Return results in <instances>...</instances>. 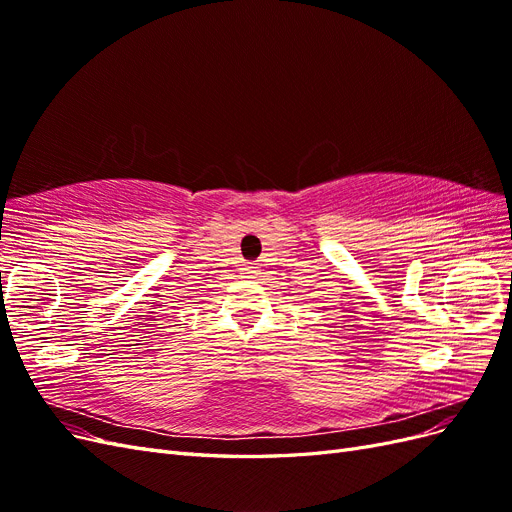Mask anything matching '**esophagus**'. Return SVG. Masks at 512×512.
Returning a JSON list of instances; mask_svg holds the SVG:
<instances>
[{
  "instance_id": "1",
  "label": "esophagus",
  "mask_w": 512,
  "mask_h": 512,
  "mask_svg": "<svg viewBox=\"0 0 512 512\" xmlns=\"http://www.w3.org/2000/svg\"><path fill=\"white\" fill-rule=\"evenodd\" d=\"M256 273H258V267H254V265H247L243 269V277H247V280H252V277H256Z\"/></svg>"
}]
</instances>
